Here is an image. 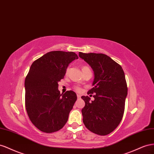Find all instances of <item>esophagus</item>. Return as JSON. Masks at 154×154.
Instances as JSON below:
<instances>
[{
    "instance_id": "34e87169",
    "label": "esophagus",
    "mask_w": 154,
    "mask_h": 154,
    "mask_svg": "<svg viewBox=\"0 0 154 154\" xmlns=\"http://www.w3.org/2000/svg\"><path fill=\"white\" fill-rule=\"evenodd\" d=\"M77 99H81V95H77Z\"/></svg>"
}]
</instances>
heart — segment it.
<instances>
[{
	"label": "heart",
	"instance_id": "heart-1",
	"mask_svg": "<svg viewBox=\"0 0 154 154\" xmlns=\"http://www.w3.org/2000/svg\"><path fill=\"white\" fill-rule=\"evenodd\" d=\"M87 68V66H84V67L82 68V69H84V68ZM67 71H68V69H67ZM74 89H75V90L78 91V92H79V91H81V88H79V86H75V87H74Z\"/></svg>",
	"mask_w": 154,
	"mask_h": 154
}]
</instances>
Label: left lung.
<instances>
[{"mask_svg": "<svg viewBox=\"0 0 154 154\" xmlns=\"http://www.w3.org/2000/svg\"><path fill=\"white\" fill-rule=\"evenodd\" d=\"M79 55L93 69L94 87L88 95L94 94V100L82 96L85 106L82 109L83 122L91 132L106 135L115 130L124 115L127 84L123 69L108 55L103 54H85Z\"/></svg>", "mask_w": 154, "mask_h": 154, "instance_id": "obj_1", "label": "left lung"}]
</instances>
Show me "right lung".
<instances>
[{
	"label": "right lung",
	"instance_id": "1",
	"mask_svg": "<svg viewBox=\"0 0 154 154\" xmlns=\"http://www.w3.org/2000/svg\"><path fill=\"white\" fill-rule=\"evenodd\" d=\"M77 59L72 51H53L31 66L24 82L25 106L30 121L42 132H55L66 123L77 95L72 90L60 94L58 82L68 64Z\"/></svg>",
	"mask_w": 154,
	"mask_h": 154
}]
</instances>
